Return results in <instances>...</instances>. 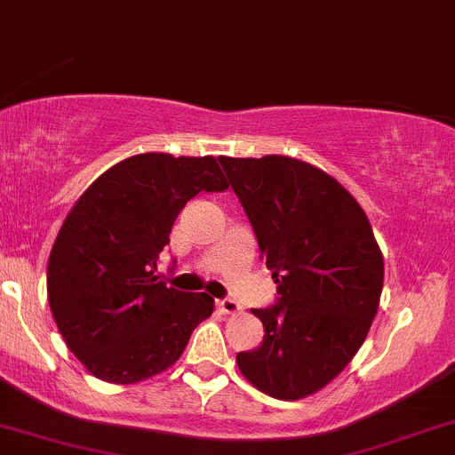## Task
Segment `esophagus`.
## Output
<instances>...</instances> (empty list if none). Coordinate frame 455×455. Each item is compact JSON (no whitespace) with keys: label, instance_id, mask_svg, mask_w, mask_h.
I'll return each mask as SVG.
<instances>
[{"label":"esophagus","instance_id":"obj_1","mask_svg":"<svg viewBox=\"0 0 455 455\" xmlns=\"http://www.w3.org/2000/svg\"><path fill=\"white\" fill-rule=\"evenodd\" d=\"M216 306H218V310L222 312V315H237V312H242V306H239L235 299H231V297L218 299Z\"/></svg>","mask_w":455,"mask_h":455}]
</instances>
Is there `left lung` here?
I'll use <instances>...</instances> for the list:
<instances>
[{
	"mask_svg": "<svg viewBox=\"0 0 455 455\" xmlns=\"http://www.w3.org/2000/svg\"><path fill=\"white\" fill-rule=\"evenodd\" d=\"M218 160L278 284L275 304L252 310L263 342L237 353V365L271 398H306L336 379L368 336L383 254L359 203L316 166L286 156Z\"/></svg>",
	"mask_w": 455,
	"mask_h": 455,
	"instance_id": "1",
	"label": "left lung"
}]
</instances>
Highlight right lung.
Segmentation results:
<instances>
[{
	"instance_id": "right-lung-1",
	"label": "right lung",
	"mask_w": 455,
	"mask_h": 455,
	"mask_svg": "<svg viewBox=\"0 0 455 455\" xmlns=\"http://www.w3.org/2000/svg\"><path fill=\"white\" fill-rule=\"evenodd\" d=\"M228 184L218 160L139 154L83 192L61 224L46 291L61 338L107 383L132 385L173 365L213 297L154 274L186 203Z\"/></svg>"
}]
</instances>
